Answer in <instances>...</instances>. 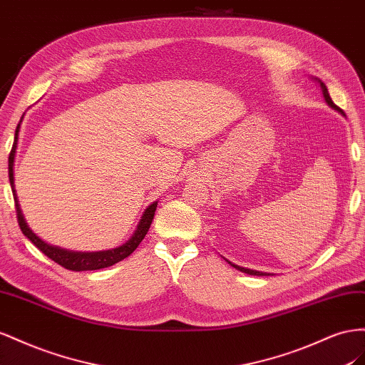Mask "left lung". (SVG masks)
I'll list each match as a JSON object with an SVG mask.
<instances>
[{
    "label": "left lung",
    "instance_id": "1",
    "mask_svg": "<svg viewBox=\"0 0 365 365\" xmlns=\"http://www.w3.org/2000/svg\"><path fill=\"white\" fill-rule=\"evenodd\" d=\"M315 81H318V84H319L321 91H322V96H324V101L327 102V106H329V107H331L333 110H336V111L342 113V111H341V108H339V107H336L335 103H333V101H331V98H330V95H329V91H327V87H326L324 82H321V81H319V79H317V78H315ZM342 114H344V113H342ZM227 263L231 264L232 267H235L237 270H240V272H245V274H249V275H257V277L270 275V274H266V272H258V270H252V269H246V267H242V266H237V264H234V263H231V262H227Z\"/></svg>",
    "mask_w": 365,
    "mask_h": 365
}]
</instances>
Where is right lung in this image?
Returning <instances> with one entry per match:
<instances>
[{
	"mask_svg": "<svg viewBox=\"0 0 365 365\" xmlns=\"http://www.w3.org/2000/svg\"><path fill=\"white\" fill-rule=\"evenodd\" d=\"M23 119V118H21ZM19 127H21V120L16 127L15 131V140H14V147L12 151H10L9 155V180H10V188H12L14 192V200H15V207H16V217H18V223L21 231L32 242L41 252L46 254L50 259H53L55 263L59 266L66 267L68 270H76V272H81V270H96V269H103L116 264L118 262H122L123 258H127L134 252L140 242L147 235L148 229L153 223L155 207H158V202H153L147 210H145L140 222L138 225V229L134 231L130 240L127 243H123L119 247L108 249V251H99V252H75V251H67V249H62L58 246H51L46 243L29 227L24 214L21 211V206L18 202V195L15 190V177H14V162H15V153H16V145H18V134H19Z\"/></svg>",
	"mask_w": 365,
	"mask_h": 365,
	"instance_id": "add662e5",
	"label": "right lung"
}]
</instances>
